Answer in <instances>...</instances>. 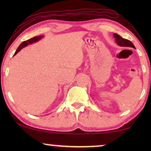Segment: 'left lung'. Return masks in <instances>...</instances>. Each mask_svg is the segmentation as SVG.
Returning a JSON list of instances; mask_svg holds the SVG:
<instances>
[{
    "instance_id": "1",
    "label": "left lung",
    "mask_w": 151,
    "mask_h": 151,
    "mask_svg": "<svg viewBox=\"0 0 151 151\" xmlns=\"http://www.w3.org/2000/svg\"><path fill=\"white\" fill-rule=\"evenodd\" d=\"M114 37L115 38V42L116 44L120 47H132L135 48L134 45L132 44V42L130 41V40L123 39L121 36L119 35L116 33H114L113 34Z\"/></svg>"
}]
</instances>
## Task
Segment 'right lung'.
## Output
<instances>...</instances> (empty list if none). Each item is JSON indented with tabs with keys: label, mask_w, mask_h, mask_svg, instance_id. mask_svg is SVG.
Segmentation results:
<instances>
[{
	"label": "right lung",
	"mask_w": 151,
	"mask_h": 151,
	"mask_svg": "<svg viewBox=\"0 0 151 151\" xmlns=\"http://www.w3.org/2000/svg\"><path fill=\"white\" fill-rule=\"evenodd\" d=\"M43 37H44V36H41V35L37 36V37H33V38H32V39H29V40H26V41L22 42L21 43V44H20V45H19V47H18V48H17V50H16V52H15V53H14V56L16 55L17 54V53L19 52L20 50L22 49V48L27 47V46H28L29 45H31V44H32V43H35V42H38V41H39V40H40V39H42Z\"/></svg>",
	"instance_id": "right-lung-1"
}]
</instances>
